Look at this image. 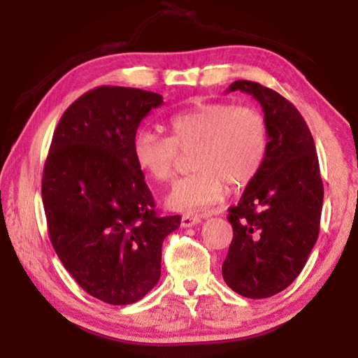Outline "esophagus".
I'll return each mask as SVG.
<instances>
[{
  "instance_id": "esophagus-1",
  "label": "esophagus",
  "mask_w": 358,
  "mask_h": 358,
  "mask_svg": "<svg viewBox=\"0 0 358 358\" xmlns=\"http://www.w3.org/2000/svg\"><path fill=\"white\" fill-rule=\"evenodd\" d=\"M202 221L201 215H194V213H186L181 216V227H192Z\"/></svg>"
}]
</instances>
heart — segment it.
Here are the masks:
<instances>
[{
  "label": "heart",
  "mask_w": 358,
  "mask_h": 358,
  "mask_svg": "<svg viewBox=\"0 0 358 358\" xmlns=\"http://www.w3.org/2000/svg\"><path fill=\"white\" fill-rule=\"evenodd\" d=\"M171 136L138 129L132 137L136 164L156 181H169L181 151L194 150L192 172L180 178L166 203L177 211H196L221 201L226 183L243 187L257 177L268 150L264 115L250 106L201 102L169 118Z\"/></svg>",
  "instance_id": "1"
}]
</instances>
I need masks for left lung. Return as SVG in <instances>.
<instances>
[{
	"label": "left lung",
	"instance_id": "left-lung-1",
	"mask_svg": "<svg viewBox=\"0 0 358 358\" xmlns=\"http://www.w3.org/2000/svg\"><path fill=\"white\" fill-rule=\"evenodd\" d=\"M230 92L251 94L262 107L268 150L238 205L229 208L234 238L222 278L234 292L268 299L294 282L316 245L324 185L316 145L294 104L257 82L237 80Z\"/></svg>",
	"mask_w": 358,
	"mask_h": 358
}]
</instances>
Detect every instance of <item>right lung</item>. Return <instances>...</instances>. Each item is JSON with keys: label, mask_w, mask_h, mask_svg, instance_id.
<instances>
[{"label": "right lung", "mask_w": 358, "mask_h": 358, "mask_svg": "<svg viewBox=\"0 0 358 358\" xmlns=\"http://www.w3.org/2000/svg\"><path fill=\"white\" fill-rule=\"evenodd\" d=\"M162 96L99 87L68 107L42 175L48 235L85 292L108 305L143 299L161 278L162 241L181 217L157 216L132 137Z\"/></svg>", "instance_id": "add662e5"}]
</instances>
